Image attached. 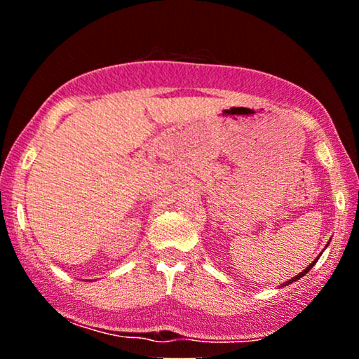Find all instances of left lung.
I'll list each match as a JSON object with an SVG mask.
<instances>
[{
    "instance_id": "obj_1",
    "label": "left lung",
    "mask_w": 359,
    "mask_h": 359,
    "mask_svg": "<svg viewBox=\"0 0 359 359\" xmlns=\"http://www.w3.org/2000/svg\"><path fill=\"white\" fill-rule=\"evenodd\" d=\"M317 261H318V258H317V259H315V261H313V263H311V266H309V267H306V269H304V271L301 272V274H297L296 277H293V278H291V280H290V282H287V283H285V287H287V285H290V283H293V282H296V280H299V278H302L304 276H306V274H307V272L312 269V267H313V264H315V263H317Z\"/></svg>"
}]
</instances>
